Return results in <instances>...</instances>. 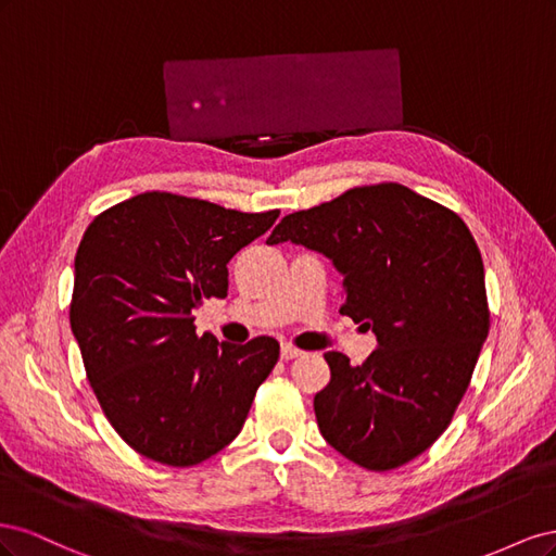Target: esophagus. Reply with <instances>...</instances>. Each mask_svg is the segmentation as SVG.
I'll list each match as a JSON object with an SVG mask.
<instances>
[{"label": "esophagus", "mask_w": 556, "mask_h": 556, "mask_svg": "<svg viewBox=\"0 0 556 556\" xmlns=\"http://www.w3.org/2000/svg\"><path fill=\"white\" fill-rule=\"evenodd\" d=\"M299 355H301V350L296 345H292V343H282L280 345V357L282 359H294Z\"/></svg>", "instance_id": "esophagus-1"}]
</instances>
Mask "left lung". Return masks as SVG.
<instances>
[{"mask_svg": "<svg viewBox=\"0 0 556 556\" xmlns=\"http://www.w3.org/2000/svg\"><path fill=\"white\" fill-rule=\"evenodd\" d=\"M282 241L333 262L341 313L378 339L359 366L325 352L331 378L313 401L325 441L368 470L413 462L450 427L490 331L473 233L439 201L376 182L285 215L266 243Z\"/></svg>", "mask_w": 556, "mask_h": 556, "instance_id": "8db88e82", "label": "left lung"}]
</instances>
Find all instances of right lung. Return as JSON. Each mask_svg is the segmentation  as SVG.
Wrapping results in <instances>:
<instances>
[{
    "mask_svg": "<svg viewBox=\"0 0 556 556\" xmlns=\"http://www.w3.org/2000/svg\"><path fill=\"white\" fill-rule=\"evenodd\" d=\"M278 215L155 190L99 213L83 233L72 331L99 406L143 457L197 466L239 435L280 345L271 336L217 343L197 333L192 313L227 296L229 260Z\"/></svg>",
    "mask_w": 556,
    "mask_h": 556,
    "instance_id": "obj_1",
    "label": "right lung"
}]
</instances>
